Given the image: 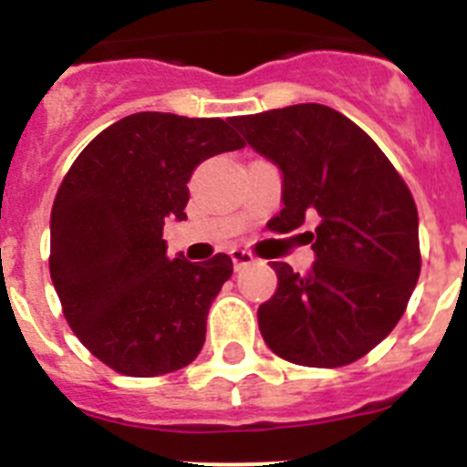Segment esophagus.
<instances>
[{
    "label": "esophagus",
    "mask_w": 467,
    "mask_h": 467,
    "mask_svg": "<svg viewBox=\"0 0 467 467\" xmlns=\"http://www.w3.org/2000/svg\"><path fill=\"white\" fill-rule=\"evenodd\" d=\"M229 254H231V259H234V269H236V271H243V269H247L250 264H254L253 253H247V250H241V247H234V250H231Z\"/></svg>",
    "instance_id": "obj_1"
}]
</instances>
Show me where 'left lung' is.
<instances>
[{"mask_svg": "<svg viewBox=\"0 0 467 467\" xmlns=\"http://www.w3.org/2000/svg\"><path fill=\"white\" fill-rule=\"evenodd\" d=\"M283 175L269 222L301 234L316 262L299 275L271 262L278 290L259 306V332L283 360L341 367L393 332L420 274L419 213L402 177L360 126L332 107L292 105L234 119Z\"/></svg>", "mask_w": 467, "mask_h": 467, "instance_id": "1", "label": "left lung"}]
</instances>
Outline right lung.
Returning <instances> with one entry per match:
<instances>
[{"label": "right lung", "instance_id": "right-lung-1", "mask_svg": "<svg viewBox=\"0 0 467 467\" xmlns=\"http://www.w3.org/2000/svg\"><path fill=\"white\" fill-rule=\"evenodd\" d=\"M245 147L222 119L138 111L77 156L51 210V280L81 344L126 377H159L201 353L229 254L166 257L163 226L187 220L198 163Z\"/></svg>", "mask_w": 467, "mask_h": 467}]
</instances>
